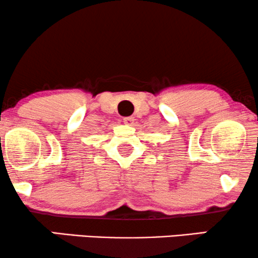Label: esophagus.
I'll return each mask as SVG.
<instances>
[{"label":"esophagus","mask_w":258,"mask_h":258,"mask_svg":"<svg viewBox=\"0 0 258 258\" xmlns=\"http://www.w3.org/2000/svg\"><path fill=\"white\" fill-rule=\"evenodd\" d=\"M123 122L128 125H133L134 124V117L133 116H128V117H123Z\"/></svg>","instance_id":"1"}]
</instances>
